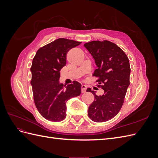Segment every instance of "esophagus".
Wrapping results in <instances>:
<instances>
[{"instance_id": "34e87169", "label": "esophagus", "mask_w": 158, "mask_h": 158, "mask_svg": "<svg viewBox=\"0 0 158 158\" xmlns=\"http://www.w3.org/2000/svg\"><path fill=\"white\" fill-rule=\"evenodd\" d=\"M87 87L85 86V85H82V86H81V89H82V93H85V91H86Z\"/></svg>"}]
</instances>
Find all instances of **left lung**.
I'll return each instance as SVG.
<instances>
[{"label":"left lung","instance_id":"left-lung-1","mask_svg":"<svg viewBox=\"0 0 158 158\" xmlns=\"http://www.w3.org/2000/svg\"><path fill=\"white\" fill-rule=\"evenodd\" d=\"M95 60L98 69L93 76L99 77L97 80L104 92L98 96L92 92L94 101L88 108V116L94 122L107 121L115 117L120 111L130 85L131 68L127 56L120 47L109 41H93L85 44Z\"/></svg>","mask_w":158,"mask_h":158}]
</instances>
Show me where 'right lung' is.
I'll list each match as a JSON object with an SVG mask.
<instances>
[{
	"instance_id": "obj_1",
	"label": "right lung",
	"mask_w": 158,
	"mask_h": 158,
	"mask_svg": "<svg viewBox=\"0 0 158 158\" xmlns=\"http://www.w3.org/2000/svg\"><path fill=\"white\" fill-rule=\"evenodd\" d=\"M81 42L59 38L38 50L31 67L33 99L38 111L47 120L59 122L66 114V103L81 94V84L74 81L65 85L59 82L60 70L66 63V54Z\"/></svg>"
}]
</instances>
